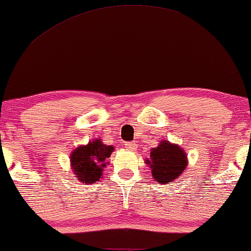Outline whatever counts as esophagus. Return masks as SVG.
<instances>
[{
    "label": "esophagus",
    "instance_id": "esophagus-1",
    "mask_svg": "<svg viewBox=\"0 0 251 251\" xmlns=\"http://www.w3.org/2000/svg\"><path fill=\"white\" fill-rule=\"evenodd\" d=\"M125 146H126V148L128 149V150H135V149L137 148L136 142H126Z\"/></svg>",
    "mask_w": 251,
    "mask_h": 251
}]
</instances>
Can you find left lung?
Wrapping results in <instances>:
<instances>
[{
    "label": "left lung",
    "instance_id": "8db88e82",
    "mask_svg": "<svg viewBox=\"0 0 251 251\" xmlns=\"http://www.w3.org/2000/svg\"><path fill=\"white\" fill-rule=\"evenodd\" d=\"M187 155L178 146L162 141L150 151L147 164L151 168V175L158 183H168L177 178L187 168Z\"/></svg>",
    "mask_w": 251,
    "mask_h": 251
}]
</instances>
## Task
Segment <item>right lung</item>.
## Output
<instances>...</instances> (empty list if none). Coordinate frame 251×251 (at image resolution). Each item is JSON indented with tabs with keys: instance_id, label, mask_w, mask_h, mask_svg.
<instances>
[{
	"instance_id": "obj_1",
	"label": "right lung",
	"mask_w": 251,
	"mask_h": 251,
	"mask_svg": "<svg viewBox=\"0 0 251 251\" xmlns=\"http://www.w3.org/2000/svg\"><path fill=\"white\" fill-rule=\"evenodd\" d=\"M114 147L105 146L101 140H95L88 146L78 147L70 156L72 167L76 177L82 183H95L102 175L105 161L110 157Z\"/></svg>"
}]
</instances>
